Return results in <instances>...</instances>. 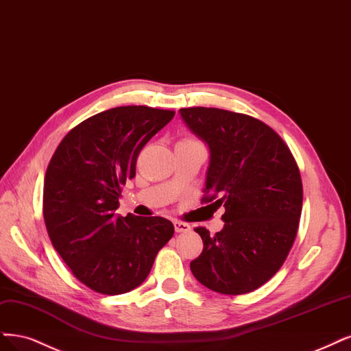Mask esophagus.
I'll list each match as a JSON object with an SVG mask.
<instances>
[{"label": "esophagus", "instance_id": "obj_1", "mask_svg": "<svg viewBox=\"0 0 351 351\" xmlns=\"http://www.w3.org/2000/svg\"><path fill=\"white\" fill-rule=\"evenodd\" d=\"M174 229L176 232H189L190 231V225L181 221H174Z\"/></svg>", "mask_w": 351, "mask_h": 351}]
</instances>
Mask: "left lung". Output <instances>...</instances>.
<instances>
[{
	"label": "left lung",
	"mask_w": 351,
	"mask_h": 351,
	"mask_svg": "<svg viewBox=\"0 0 351 351\" xmlns=\"http://www.w3.org/2000/svg\"><path fill=\"white\" fill-rule=\"evenodd\" d=\"M180 116L209 148L203 202L225 208L219 232L195 229L203 251L190 270L217 293L256 291L282 267L296 238L299 168L283 139L251 116L212 107L180 108Z\"/></svg>",
	"instance_id": "1"
}]
</instances>
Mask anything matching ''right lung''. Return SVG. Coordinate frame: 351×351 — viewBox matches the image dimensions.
Instances as JSON below:
<instances>
[{
  "instance_id": "right-lung-1",
  "label": "right lung",
  "mask_w": 351,
  "mask_h": 351,
  "mask_svg": "<svg viewBox=\"0 0 351 351\" xmlns=\"http://www.w3.org/2000/svg\"><path fill=\"white\" fill-rule=\"evenodd\" d=\"M174 114L147 106L101 112L69 130L47 165V234L71 271L94 292L134 291L174 235L165 217L116 215L122 186L136 174L141 149Z\"/></svg>"
}]
</instances>
